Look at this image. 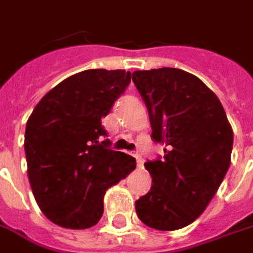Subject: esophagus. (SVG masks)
<instances>
[{"label": "esophagus", "instance_id": "34e87169", "mask_svg": "<svg viewBox=\"0 0 253 253\" xmlns=\"http://www.w3.org/2000/svg\"><path fill=\"white\" fill-rule=\"evenodd\" d=\"M135 158H136V163H137V168H142L143 167V158L142 156H139V154H135Z\"/></svg>", "mask_w": 253, "mask_h": 253}]
</instances>
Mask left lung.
<instances>
[{
  "label": "left lung",
  "mask_w": 253,
  "mask_h": 253,
  "mask_svg": "<svg viewBox=\"0 0 253 253\" xmlns=\"http://www.w3.org/2000/svg\"><path fill=\"white\" fill-rule=\"evenodd\" d=\"M149 110L151 137L165 146L163 160L144 164L151 189L135 203L151 229L172 231L193 223L227 173L233 129L220 100L198 77L180 69L133 71Z\"/></svg>",
  "instance_id": "1"
}]
</instances>
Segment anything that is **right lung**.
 Masks as SVG:
<instances>
[{
	"label": "right lung",
	"mask_w": 253,
	"mask_h": 253,
	"mask_svg": "<svg viewBox=\"0 0 253 253\" xmlns=\"http://www.w3.org/2000/svg\"><path fill=\"white\" fill-rule=\"evenodd\" d=\"M129 83V71H81L57 84L33 110L24 133L27 173L40 210L57 226H95L106 190L136 168L133 157L102 140L107 136L102 118Z\"/></svg>",
	"instance_id": "add662e5"
}]
</instances>
